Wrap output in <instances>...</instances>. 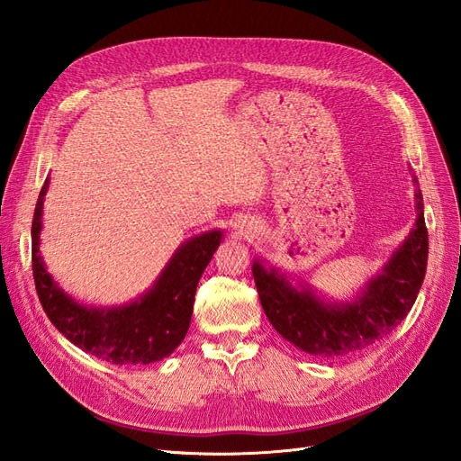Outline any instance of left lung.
Here are the masks:
<instances>
[{
	"instance_id": "left-lung-1",
	"label": "left lung",
	"mask_w": 461,
	"mask_h": 461,
	"mask_svg": "<svg viewBox=\"0 0 461 461\" xmlns=\"http://www.w3.org/2000/svg\"><path fill=\"white\" fill-rule=\"evenodd\" d=\"M413 184L418 185L415 177ZM415 211L418 218L404 243L347 303L325 301L308 284L294 287L274 266L260 258L252 262L260 304L274 330L296 348L320 358L360 352L389 335L408 316L427 270L429 240L420 187L415 189Z\"/></svg>"
}]
</instances>
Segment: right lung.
Listing matches in <instances>:
<instances>
[{
    "label": "right lung",
    "instance_id": "add662e5",
    "mask_svg": "<svg viewBox=\"0 0 461 461\" xmlns=\"http://www.w3.org/2000/svg\"><path fill=\"white\" fill-rule=\"evenodd\" d=\"M43 184L32 218V272L48 318L72 345L116 366L151 364L170 356L184 340L199 279L216 252L221 230L191 237L176 249L151 289L130 304L86 306L67 294L46 270L40 255Z\"/></svg>",
    "mask_w": 461,
    "mask_h": 461
}]
</instances>
